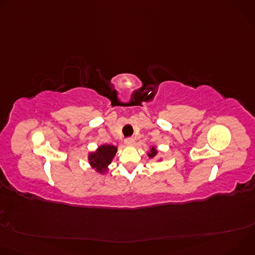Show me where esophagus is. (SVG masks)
<instances>
[{
    "instance_id": "esophagus-1",
    "label": "esophagus",
    "mask_w": 255,
    "mask_h": 255,
    "mask_svg": "<svg viewBox=\"0 0 255 255\" xmlns=\"http://www.w3.org/2000/svg\"><path fill=\"white\" fill-rule=\"evenodd\" d=\"M135 141L133 138H126L125 139V144L128 145V146H132V145H134Z\"/></svg>"
}]
</instances>
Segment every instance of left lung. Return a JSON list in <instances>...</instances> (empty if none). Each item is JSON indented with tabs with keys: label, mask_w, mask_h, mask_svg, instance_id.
I'll use <instances>...</instances> for the list:
<instances>
[{
	"label": "left lung",
	"mask_w": 255,
	"mask_h": 255,
	"mask_svg": "<svg viewBox=\"0 0 255 255\" xmlns=\"http://www.w3.org/2000/svg\"><path fill=\"white\" fill-rule=\"evenodd\" d=\"M156 153H157V152H156V149H155L154 147H152V148H151V152L148 154V156H149V157H153V156L156 155Z\"/></svg>",
	"instance_id": "left-lung-1"
}]
</instances>
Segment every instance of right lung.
Wrapping results in <instances>:
<instances>
[{
  "label": "right lung",
  "instance_id": "1",
  "mask_svg": "<svg viewBox=\"0 0 255 255\" xmlns=\"http://www.w3.org/2000/svg\"><path fill=\"white\" fill-rule=\"evenodd\" d=\"M117 152V147L113 145H102L96 152L91 153L89 160L92 166L97 169V171L104 172L107 166L111 163L113 157Z\"/></svg>",
  "mask_w": 255,
  "mask_h": 255
}]
</instances>
